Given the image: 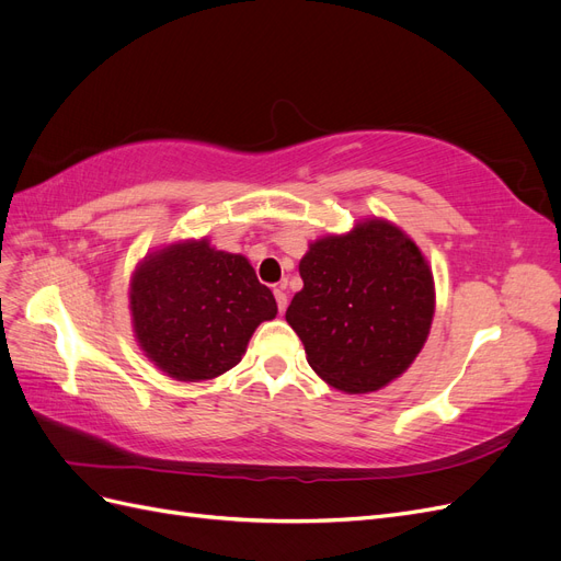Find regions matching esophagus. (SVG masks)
<instances>
[{"mask_svg": "<svg viewBox=\"0 0 561 561\" xmlns=\"http://www.w3.org/2000/svg\"><path fill=\"white\" fill-rule=\"evenodd\" d=\"M274 297H276V304H278V313H283L287 309V295H285V283H278L274 285Z\"/></svg>", "mask_w": 561, "mask_h": 561, "instance_id": "obj_1", "label": "esophagus"}]
</instances>
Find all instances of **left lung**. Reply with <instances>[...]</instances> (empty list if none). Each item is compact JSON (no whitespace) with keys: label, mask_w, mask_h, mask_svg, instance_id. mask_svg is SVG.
<instances>
[{"label":"left lung","mask_w":561,"mask_h":561,"mask_svg":"<svg viewBox=\"0 0 561 561\" xmlns=\"http://www.w3.org/2000/svg\"><path fill=\"white\" fill-rule=\"evenodd\" d=\"M285 320L320 379L369 393L400 377L426 342L433 274L414 241L381 219L316 241Z\"/></svg>","instance_id":"8db88e82"}]
</instances>
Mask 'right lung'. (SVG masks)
<instances>
[{
  "label": "right lung",
  "instance_id": "1",
  "mask_svg": "<svg viewBox=\"0 0 561 561\" xmlns=\"http://www.w3.org/2000/svg\"><path fill=\"white\" fill-rule=\"evenodd\" d=\"M130 311L149 360L173 379L203 381L239 365L254 328L278 309L245 257L194 241L140 264Z\"/></svg>",
  "mask_w": 561,
  "mask_h": 561
}]
</instances>
